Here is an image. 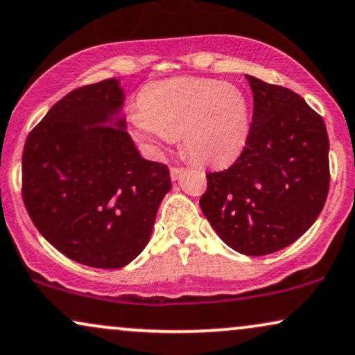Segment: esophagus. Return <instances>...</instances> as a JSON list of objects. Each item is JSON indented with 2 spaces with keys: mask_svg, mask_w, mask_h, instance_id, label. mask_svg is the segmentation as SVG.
Returning a JSON list of instances; mask_svg holds the SVG:
<instances>
[{
  "mask_svg": "<svg viewBox=\"0 0 355 355\" xmlns=\"http://www.w3.org/2000/svg\"><path fill=\"white\" fill-rule=\"evenodd\" d=\"M182 171H184V168H181V166H173V168H171V179H173V181H176V179L182 174Z\"/></svg>",
  "mask_w": 355,
  "mask_h": 355,
  "instance_id": "esophagus-1",
  "label": "esophagus"
}]
</instances>
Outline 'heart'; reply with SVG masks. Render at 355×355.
Instances as JSON below:
<instances>
[{
	"label": "heart",
	"instance_id": "b5f03b06",
	"mask_svg": "<svg viewBox=\"0 0 355 355\" xmlns=\"http://www.w3.org/2000/svg\"><path fill=\"white\" fill-rule=\"evenodd\" d=\"M130 114L140 138L171 141L197 163L222 164L238 156L250 132V107L239 87L207 78H171L153 83Z\"/></svg>",
	"mask_w": 355,
	"mask_h": 355
}]
</instances>
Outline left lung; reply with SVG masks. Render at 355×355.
Listing matches in <instances>:
<instances>
[{"mask_svg":"<svg viewBox=\"0 0 355 355\" xmlns=\"http://www.w3.org/2000/svg\"><path fill=\"white\" fill-rule=\"evenodd\" d=\"M254 109L245 148L232 166L207 173L200 209L220 238L246 256L297 241L329 191L323 117L288 87L246 76Z\"/></svg>","mask_w":355,"mask_h":355,"instance_id":"8db88e82","label":"left lung"}]
</instances>
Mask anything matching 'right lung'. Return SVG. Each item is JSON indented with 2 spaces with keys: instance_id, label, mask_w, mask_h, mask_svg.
Wrapping results in <instances>:
<instances>
[{
  "instance_id": "right-lung-1",
  "label": "right lung",
  "mask_w": 355,
  "mask_h": 355,
  "mask_svg": "<svg viewBox=\"0 0 355 355\" xmlns=\"http://www.w3.org/2000/svg\"><path fill=\"white\" fill-rule=\"evenodd\" d=\"M116 78L76 87L29 132L22 151V200L55 250L98 269H121L148 245L171 189L164 163L141 158L121 110Z\"/></svg>"
}]
</instances>
